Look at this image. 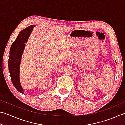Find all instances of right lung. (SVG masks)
<instances>
[{"instance_id": "right-lung-1", "label": "right lung", "mask_w": 125, "mask_h": 125, "mask_svg": "<svg viewBox=\"0 0 125 125\" xmlns=\"http://www.w3.org/2000/svg\"><path fill=\"white\" fill-rule=\"evenodd\" d=\"M33 25H31L21 31L12 44L10 50L8 67L12 83L19 92L24 93L19 80V67L23 51L29 36L32 32Z\"/></svg>"}]
</instances>
